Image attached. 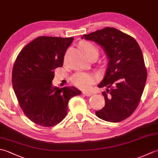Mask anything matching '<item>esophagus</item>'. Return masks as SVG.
I'll return each instance as SVG.
<instances>
[{
  "instance_id": "obj_1",
  "label": "esophagus",
  "mask_w": 158,
  "mask_h": 158,
  "mask_svg": "<svg viewBox=\"0 0 158 158\" xmlns=\"http://www.w3.org/2000/svg\"><path fill=\"white\" fill-rule=\"evenodd\" d=\"M83 94H84V95L87 96H89L92 95V93L91 92L87 91V90H83Z\"/></svg>"
}]
</instances>
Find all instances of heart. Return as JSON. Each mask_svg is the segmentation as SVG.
I'll list each match as a JSON object with an SVG mask.
<instances>
[{
	"instance_id": "1",
	"label": "heart",
	"mask_w": 158,
	"mask_h": 158,
	"mask_svg": "<svg viewBox=\"0 0 158 158\" xmlns=\"http://www.w3.org/2000/svg\"><path fill=\"white\" fill-rule=\"evenodd\" d=\"M87 55L93 51H97L96 48L89 42H83L81 44ZM96 77L91 73L79 72L72 77V82L74 85L82 88H88L96 81Z\"/></svg>"
}]
</instances>
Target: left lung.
Wrapping results in <instances>:
<instances>
[{"instance_id":"1","label":"left lung","mask_w":158,"mask_h":158,"mask_svg":"<svg viewBox=\"0 0 158 158\" xmlns=\"http://www.w3.org/2000/svg\"><path fill=\"white\" fill-rule=\"evenodd\" d=\"M81 39L96 43L104 49L108 64L99 88L105 105L96 111L99 118L119 122L130 116L138 106L147 81V70L143 53L132 36L115 28L106 27Z\"/></svg>"}]
</instances>
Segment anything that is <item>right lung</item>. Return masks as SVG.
I'll list each match as a JSON object with an SVG mask.
<instances>
[{"label": "right lung", "mask_w": 158, "mask_h": 158, "mask_svg": "<svg viewBox=\"0 0 158 158\" xmlns=\"http://www.w3.org/2000/svg\"><path fill=\"white\" fill-rule=\"evenodd\" d=\"M74 38L39 36L19 52L13 68L12 84L19 106L32 122L50 127L64 118L68 102L81 92L53 86L54 69L62 67Z\"/></svg>", "instance_id": "1"}]
</instances>
